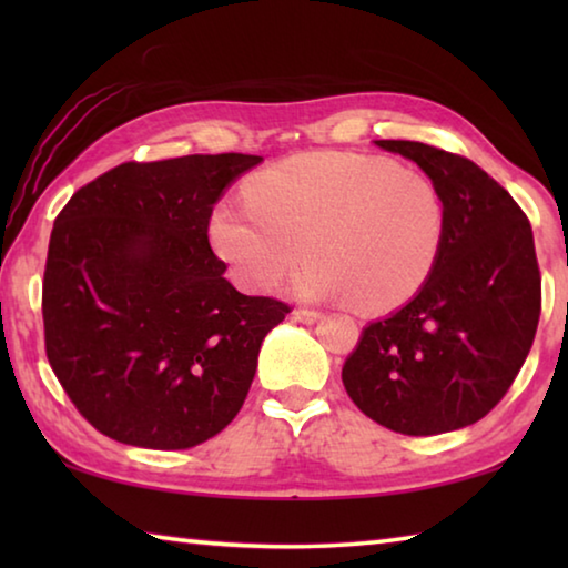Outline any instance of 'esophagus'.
<instances>
[{
  "label": "esophagus",
  "instance_id": "obj_1",
  "mask_svg": "<svg viewBox=\"0 0 568 568\" xmlns=\"http://www.w3.org/2000/svg\"><path fill=\"white\" fill-rule=\"evenodd\" d=\"M293 318H295L297 323L311 325V323H315V321H321V313H318V311H311V307H295Z\"/></svg>",
  "mask_w": 568,
  "mask_h": 568
}]
</instances>
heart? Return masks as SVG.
<instances>
[{"label":"heart","instance_id":"heart-1","mask_svg":"<svg viewBox=\"0 0 568 568\" xmlns=\"http://www.w3.org/2000/svg\"><path fill=\"white\" fill-rule=\"evenodd\" d=\"M247 203L213 215V243L235 277L275 291L305 257L303 297H345L378 313L416 295L446 243V200L434 180L386 158L305 152L250 178Z\"/></svg>","mask_w":568,"mask_h":568}]
</instances>
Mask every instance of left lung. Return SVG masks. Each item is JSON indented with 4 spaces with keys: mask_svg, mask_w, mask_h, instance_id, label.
<instances>
[{
    "mask_svg": "<svg viewBox=\"0 0 568 568\" xmlns=\"http://www.w3.org/2000/svg\"><path fill=\"white\" fill-rule=\"evenodd\" d=\"M376 145L436 182L448 230L418 295L363 331L343 386L365 416L396 434H448L491 413L531 351L541 315L531 223L468 158L410 140Z\"/></svg>",
    "mask_w": 568,
    "mask_h": 568,
    "instance_id": "1",
    "label": "left lung"
}]
</instances>
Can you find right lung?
Returning <instances> with one entry per match:
<instances>
[{"mask_svg": "<svg viewBox=\"0 0 568 568\" xmlns=\"http://www.w3.org/2000/svg\"><path fill=\"white\" fill-rule=\"evenodd\" d=\"M263 158L122 162L57 215L42 283L44 351L74 408L120 444L178 450L243 408L291 305L237 293L207 237L223 190Z\"/></svg>", "mask_w": 568, "mask_h": 568, "instance_id": "right-lung-1", "label": "right lung"}]
</instances>
